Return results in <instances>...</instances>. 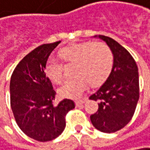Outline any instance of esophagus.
<instances>
[{
  "label": "esophagus",
  "mask_w": 150,
  "mask_h": 150,
  "mask_svg": "<svg viewBox=\"0 0 150 150\" xmlns=\"http://www.w3.org/2000/svg\"><path fill=\"white\" fill-rule=\"evenodd\" d=\"M86 103V100H81V101H75V104H76V106H80V105H81V104H83Z\"/></svg>",
  "instance_id": "esophagus-1"
}]
</instances>
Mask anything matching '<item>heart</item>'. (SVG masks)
<instances>
[{
	"label": "heart",
	"instance_id": "heart-1",
	"mask_svg": "<svg viewBox=\"0 0 150 150\" xmlns=\"http://www.w3.org/2000/svg\"><path fill=\"white\" fill-rule=\"evenodd\" d=\"M58 55L64 62H74L73 79L60 85L57 93L65 98H78L86 90L87 81L91 86L102 84L110 74L114 58L110 49L100 42L75 43L59 50ZM49 80L57 83L62 79V66L55 58H49L45 65Z\"/></svg>",
	"mask_w": 150,
	"mask_h": 150
}]
</instances>
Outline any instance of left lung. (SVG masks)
<instances>
[{
	"label": "left lung",
	"mask_w": 150,
	"mask_h": 150,
	"mask_svg": "<svg viewBox=\"0 0 150 150\" xmlns=\"http://www.w3.org/2000/svg\"><path fill=\"white\" fill-rule=\"evenodd\" d=\"M110 47L114 63L105 82L90 97L98 100V110L90 116L93 127L105 133L123 128L132 118L139 98V79L136 62L127 50L114 39L94 35Z\"/></svg>",
	"instance_id": "left-lung-1"
}]
</instances>
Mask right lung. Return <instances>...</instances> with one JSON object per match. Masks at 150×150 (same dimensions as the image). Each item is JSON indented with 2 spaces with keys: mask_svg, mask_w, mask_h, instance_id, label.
I'll return each instance as SVG.
<instances>
[{
  "mask_svg": "<svg viewBox=\"0 0 150 150\" xmlns=\"http://www.w3.org/2000/svg\"><path fill=\"white\" fill-rule=\"evenodd\" d=\"M60 43L44 44L34 49L15 68L10 81L11 108L19 128L31 138L47 142L61 135L65 115L75 103L64 99L52 104L56 92L45 74L51 52Z\"/></svg>",
  "mask_w": 150,
  "mask_h": 150,
  "instance_id": "1",
  "label": "right lung"
}]
</instances>
